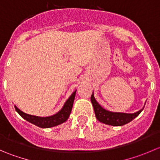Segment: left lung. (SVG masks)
I'll return each instance as SVG.
<instances>
[{"mask_svg":"<svg viewBox=\"0 0 160 160\" xmlns=\"http://www.w3.org/2000/svg\"><path fill=\"white\" fill-rule=\"evenodd\" d=\"M90 100H91V103L93 104V110H94L95 116H96L97 119L100 122H102L106 125H113V126H122L125 124L129 123L142 111L145 107L144 106L143 108H142L140 111L135 113H132V114L113 112V111L106 110L98 104V101L94 98V96H93V92L92 93Z\"/></svg>","mask_w":160,"mask_h":160,"instance_id":"left-lung-1","label":"left lung"}]
</instances>
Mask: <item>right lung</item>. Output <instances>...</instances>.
Instances as JSON below:
<instances>
[{
	"instance_id": "add662e5",
	"label": "right lung",
	"mask_w": 160,
	"mask_h": 160,
	"mask_svg": "<svg viewBox=\"0 0 160 160\" xmlns=\"http://www.w3.org/2000/svg\"><path fill=\"white\" fill-rule=\"evenodd\" d=\"M76 92H77V90L72 92L70 98L65 102L63 107L62 108V109L59 112L53 114V115L49 116V117H39V116L28 114L21 111L20 109L18 108L15 105H14V108L24 119L28 121L30 123L33 124V125H36V126L39 127V128H52V127L56 126V125H59L60 124L63 123L69 118L71 111H72V105H73Z\"/></svg>"
}]
</instances>
